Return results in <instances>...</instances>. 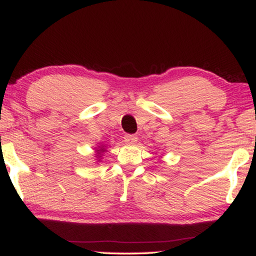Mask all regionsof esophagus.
Wrapping results in <instances>:
<instances>
[{
    "mask_svg": "<svg viewBox=\"0 0 256 256\" xmlns=\"http://www.w3.org/2000/svg\"><path fill=\"white\" fill-rule=\"evenodd\" d=\"M124 142H127L128 144H134L138 142V138L134 134H126L124 135Z\"/></svg>",
    "mask_w": 256,
    "mask_h": 256,
    "instance_id": "obj_1",
    "label": "esophagus"
}]
</instances>
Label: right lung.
I'll use <instances>...</instances> for the list:
<instances>
[{"label": "right lung", "mask_w": 256, "mask_h": 256, "mask_svg": "<svg viewBox=\"0 0 256 256\" xmlns=\"http://www.w3.org/2000/svg\"><path fill=\"white\" fill-rule=\"evenodd\" d=\"M101 150H102V149H101ZM99 152H100V150H99ZM102 152H104V150H102Z\"/></svg>", "instance_id": "obj_1"}]
</instances>
